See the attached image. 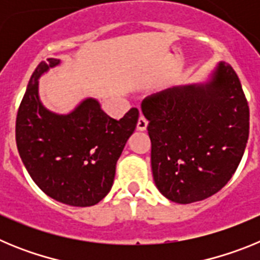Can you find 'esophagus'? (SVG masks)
<instances>
[{"mask_svg": "<svg viewBox=\"0 0 260 260\" xmlns=\"http://www.w3.org/2000/svg\"><path fill=\"white\" fill-rule=\"evenodd\" d=\"M147 126H148V122H147V119L144 117H139L138 119V123H137V128L139 132H146L147 130Z\"/></svg>", "mask_w": 260, "mask_h": 260, "instance_id": "34e87169", "label": "esophagus"}]
</instances>
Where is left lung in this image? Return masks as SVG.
Returning <instances> with one entry per match:
<instances>
[{
  "mask_svg": "<svg viewBox=\"0 0 260 260\" xmlns=\"http://www.w3.org/2000/svg\"><path fill=\"white\" fill-rule=\"evenodd\" d=\"M157 190L174 203L203 201L237 169L249 139V105L236 71L220 61L202 82L142 103Z\"/></svg>",
  "mask_w": 260,
  "mask_h": 260,
  "instance_id": "obj_1",
  "label": "left lung"
}]
</instances>
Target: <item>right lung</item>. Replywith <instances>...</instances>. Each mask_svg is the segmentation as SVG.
Segmentation results:
<instances>
[{
  "label": "right lung",
  "instance_id": "obj_1",
  "mask_svg": "<svg viewBox=\"0 0 260 260\" xmlns=\"http://www.w3.org/2000/svg\"><path fill=\"white\" fill-rule=\"evenodd\" d=\"M58 65V58L40 62L29 79L17 116L18 152L48 197L88 207L112 189L117 160L137 127L139 112L132 108L117 121L95 98L83 99L69 113L48 109L39 95V79Z\"/></svg>",
  "mask_w": 260,
  "mask_h": 260
}]
</instances>
